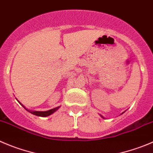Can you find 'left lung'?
<instances>
[{
	"instance_id": "left-lung-1",
	"label": "left lung",
	"mask_w": 153,
	"mask_h": 153,
	"mask_svg": "<svg viewBox=\"0 0 153 153\" xmlns=\"http://www.w3.org/2000/svg\"><path fill=\"white\" fill-rule=\"evenodd\" d=\"M102 117H103V116H102Z\"/></svg>"
}]
</instances>
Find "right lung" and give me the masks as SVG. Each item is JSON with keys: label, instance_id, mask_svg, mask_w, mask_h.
I'll list each match as a JSON object with an SVG mask.
<instances>
[{"label": "right lung", "instance_id": "add662e5", "mask_svg": "<svg viewBox=\"0 0 153 153\" xmlns=\"http://www.w3.org/2000/svg\"><path fill=\"white\" fill-rule=\"evenodd\" d=\"M22 107H24V106L22 105ZM24 108H25V107H24ZM59 108V107H56V108L52 109V110H48V111H30V110H27L26 108H25V110H27V111L30 112V113H32V114L36 115V116H42V117H46V116H49V115L52 114L53 113H55V112H56Z\"/></svg>", "mask_w": 153, "mask_h": 153}]
</instances>
